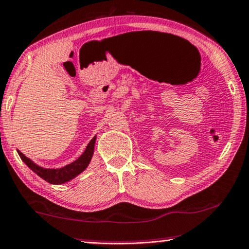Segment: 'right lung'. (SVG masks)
<instances>
[{
	"instance_id": "add662e5",
	"label": "right lung",
	"mask_w": 249,
	"mask_h": 249,
	"mask_svg": "<svg viewBox=\"0 0 249 249\" xmlns=\"http://www.w3.org/2000/svg\"><path fill=\"white\" fill-rule=\"evenodd\" d=\"M97 137H94L92 140L89 142V144L86 145L85 151L81 155V157H78L75 161H72L71 164L66 165V166L61 168H44L36 165L32 159L18 150V155L20 156L21 160L31 168V170L38 175L39 178H42L43 180L51 184H62L66 182L72 180V178L77 177L78 174H81L83 171L90 164L92 156H93L94 151V144Z\"/></svg>"
}]
</instances>
